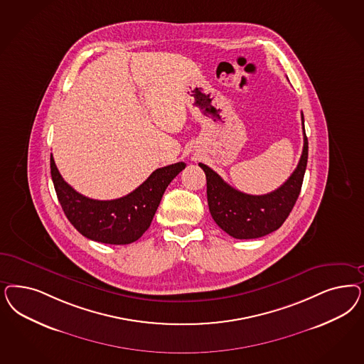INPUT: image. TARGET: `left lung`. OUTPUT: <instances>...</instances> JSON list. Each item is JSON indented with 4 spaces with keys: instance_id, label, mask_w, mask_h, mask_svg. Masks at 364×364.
I'll list each match as a JSON object with an SVG mask.
<instances>
[{
    "instance_id": "left-lung-1",
    "label": "left lung",
    "mask_w": 364,
    "mask_h": 364,
    "mask_svg": "<svg viewBox=\"0 0 364 364\" xmlns=\"http://www.w3.org/2000/svg\"><path fill=\"white\" fill-rule=\"evenodd\" d=\"M301 122L304 134L301 158L291 176L272 193L250 196L238 191L228 185L209 166L200 164L206 174L208 205L211 217L223 232L238 240L258 238L277 230L288 218L299 198L308 161V139L303 114Z\"/></svg>"
}]
</instances>
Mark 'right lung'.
Wrapping results in <instances>:
<instances>
[{"label": "right lung", "mask_w": 364, "mask_h": 364, "mask_svg": "<svg viewBox=\"0 0 364 364\" xmlns=\"http://www.w3.org/2000/svg\"><path fill=\"white\" fill-rule=\"evenodd\" d=\"M186 164L156 168L139 188L117 200H99L77 193L60 176L50 155V176L63 210L84 237L103 244L126 245L150 228L164 190Z\"/></svg>", "instance_id": "1"}]
</instances>
